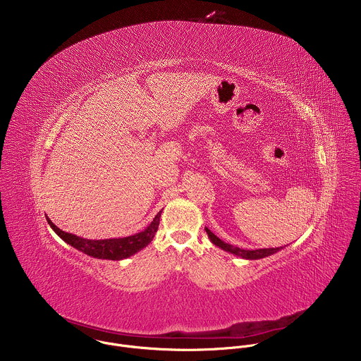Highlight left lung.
<instances>
[{"label":"left lung","mask_w":361,"mask_h":361,"mask_svg":"<svg viewBox=\"0 0 361 361\" xmlns=\"http://www.w3.org/2000/svg\"><path fill=\"white\" fill-rule=\"evenodd\" d=\"M207 235L209 238V240L212 242V245H215L216 247L228 252V253H232L238 257L246 258V259H258V258L268 257V256H272L275 253H278L279 250H282V247H269V249H256V250H245V249H240V247H235L229 243H225L224 240H221L218 236H215L208 228L206 226Z\"/></svg>","instance_id":"left-lung-1"}]
</instances>
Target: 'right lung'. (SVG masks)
<instances>
[{
    "mask_svg": "<svg viewBox=\"0 0 361 361\" xmlns=\"http://www.w3.org/2000/svg\"><path fill=\"white\" fill-rule=\"evenodd\" d=\"M159 211L154 216V219L147 225V228L139 233L126 236V238H118V239H102V240H92L85 239L80 236H76L73 233L63 232L58 226L52 224L51 219L46 215V219L49 225L51 226L52 231L69 246L75 247L76 250L90 256V257L102 258V259H123L130 257L145 249L153 239L155 232L159 225Z\"/></svg>",
    "mask_w": 361,
    "mask_h": 361,
    "instance_id": "right-lung-1",
    "label": "right lung"
}]
</instances>
